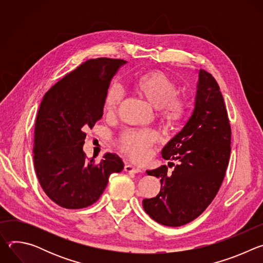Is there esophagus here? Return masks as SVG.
Wrapping results in <instances>:
<instances>
[{
    "label": "esophagus",
    "instance_id": "obj_1",
    "mask_svg": "<svg viewBox=\"0 0 263 263\" xmlns=\"http://www.w3.org/2000/svg\"><path fill=\"white\" fill-rule=\"evenodd\" d=\"M124 170H125L127 173H130V174H138V173L141 172L139 168H137V167L131 165V164H126L125 167H124Z\"/></svg>",
    "mask_w": 263,
    "mask_h": 263
}]
</instances>
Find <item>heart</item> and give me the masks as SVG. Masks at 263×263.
Masks as SVG:
<instances>
[{"label":"heart","instance_id":"heart-1","mask_svg":"<svg viewBox=\"0 0 263 263\" xmlns=\"http://www.w3.org/2000/svg\"><path fill=\"white\" fill-rule=\"evenodd\" d=\"M135 90L159 111L161 121L168 127L181 123L186 116L187 102L178 97L179 87L166 73L152 70L140 73L134 81ZM124 98L123 88L114 83L107 89L104 99V109L109 115L115 114ZM158 133L152 129L123 132L119 139L120 151L136 162H144L149 156V149L158 140Z\"/></svg>","mask_w":263,"mask_h":263}]
</instances>
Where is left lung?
<instances>
[{"instance_id": "1", "label": "left lung", "mask_w": 263, "mask_h": 263, "mask_svg": "<svg viewBox=\"0 0 263 263\" xmlns=\"http://www.w3.org/2000/svg\"><path fill=\"white\" fill-rule=\"evenodd\" d=\"M197 87L193 116L161 152L165 160L179 163L172 173L166 165L146 171L160 179L161 189L155 198L142 201L143 209L168 227L183 226L204 212L229 163L231 127L219 86L211 73L200 69Z\"/></svg>"}]
</instances>
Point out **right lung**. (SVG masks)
<instances>
[{
  "instance_id": "add662e5",
  "label": "right lung",
  "mask_w": 263,
  "mask_h": 263,
  "mask_svg": "<svg viewBox=\"0 0 263 263\" xmlns=\"http://www.w3.org/2000/svg\"><path fill=\"white\" fill-rule=\"evenodd\" d=\"M126 62L86 60L44 96L34 129V167L46 195L63 208L92 205L105 191L109 176L124 168L117 154L106 153L99 163L88 159L83 144L84 131L92 129L103 116L111 79Z\"/></svg>"
}]
</instances>
